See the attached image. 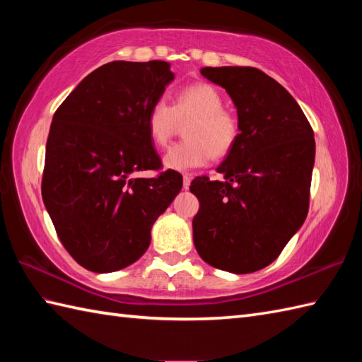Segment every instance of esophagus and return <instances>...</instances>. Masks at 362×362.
I'll list each match as a JSON object with an SVG mask.
<instances>
[{
    "label": "esophagus",
    "mask_w": 362,
    "mask_h": 362,
    "mask_svg": "<svg viewBox=\"0 0 362 362\" xmlns=\"http://www.w3.org/2000/svg\"><path fill=\"white\" fill-rule=\"evenodd\" d=\"M191 183V175L189 174H183V189H188Z\"/></svg>",
    "instance_id": "34e87169"
}]
</instances>
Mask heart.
Listing matches in <instances>:
<instances>
[{
    "label": "heart",
    "mask_w": 362,
    "mask_h": 362,
    "mask_svg": "<svg viewBox=\"0 0 362 362\" xmlns=\"http://www.w3.org/2000/svg\"><path fill=\"white\" fill-rule=\"evenodd\" d=\"M189 122L183 129L187 140L174 144L163 157V165L173 171L202 168L214 158L228 156L240 138V119L224 107L221 91L206 82H197L179 90L173 105L157 99L148 115L146 127L157 148H166L179 122Z\"/></svg>",
    "instance_id": "b5f03b06"
}]
</instances>
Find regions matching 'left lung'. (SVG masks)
I'll return each mask as SVG.
<instances>
[{
    "label": "left lung",
    "mask_w": 362,
    "mask_h": 362,
    "mask_svg": "<svg viewBox=\"0 0 362 362\" xmlns=\"http://www.w3.org/2000/svg\"><path fill=\"white\" fill-rule=\"evenodd\" d=\"M201 74L224 87L240 119V138L218 173L226 182L196 177V250L205 263L250 274L272 263L308 214L314 132L286 88L258 68L205 66Z\"/></svg>",
    "instance_id": "obj_1"
}]
</instances>
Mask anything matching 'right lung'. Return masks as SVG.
I'll return each instance as SVG.
<instances>
[{
	"label": "right lung",
	"instance_id": "1",
	"mask_svg": "<svg viewBox=\"0 0 362 362\" xmlns=\"http://www.w3.org/2000/svg\"><path fill=\"white\" fill-rule=\"evenodd\" d=\"M173 79L161 60H115L90 73L54 113L42 197L60 243L91 272L135 263L182 188L179 173L161 171L146 127L149 107ZM136 170L160 173L144 180Z\"/></svg>",
	"mask_w": 362,
	"mask_h": 362
}]
</instances>
